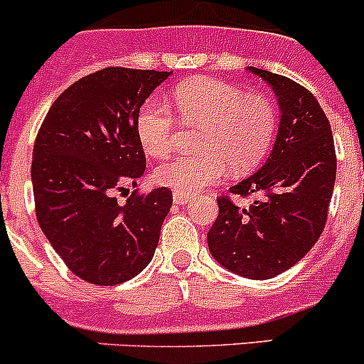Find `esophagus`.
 Returning a JSON list of instances; mask_svg holds the SVG:
<instances>
[{
  "label": "esophagus",
  "mask_w": 364,
  "mask_h": 364,
  "mask_svg": "<svg viewBox=\"0 0 364 364\" xmlns=\"http://www.w3.org/2000/svg\"><path fill=\"white\" fill-rule=\"evenodd\" d=\"M172 200H174V204H179V205H185L188 204L190 200H192V197L185 196V193H179V192H174L172 193Z\"/></svg>",
  "instance_id": "34e87169"
}]
</instances>
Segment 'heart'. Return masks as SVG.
<instances>
[{"label":"heart","mask_w":364,"mask_h":364,"mask_svg":"<svg viewBox=\"0 0 364 364\" xmlns=\"http://www.w3.org/2000/svg\"><path fill=\"white\" fill-rule=\"evenodd\" d=\"M172 104L183 124L203 128L196 156L179 155L155 171V181L174 192L193 196L216 185L227 168L241 174L266 156L278 127L277 107L262 95L211 77H196L172 93ZM137 139L146 155L161 159L172 149L176 117L168 105L149 100L137 116Z\"/></svg>","instance_id":"heart-1"}]
</instances>
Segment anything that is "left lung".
<instances>
[{"instance_id":"left-lung-1","label":"left lung","mask_w":364,"mask_h":364,"mask_svg":"<svg viewBox=\"0 0 364 364\" xmlns=\"http://www.w3.org/2000/svg\"><path fill=\"white\" fill-rule=\"evenodd\" d=\"M274 91L280 124L266 164L230 186L234 196H255L248 208L218 199L208 232L213 259L225 269L267 280L291 269L324 230L336 178L331 124L317 98L278 73L248 67Z\"/></svg>"}]
</instances>
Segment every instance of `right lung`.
Here are the masks:
<instances>
[{
	"mask_svg": "<svg viewBox=\"0 0 364 364\" xmlns=\"http://www.w3.org/2000/svg\"><path fill=\"white\" fill-rule=\"evenodd\" d=\"M171 72L111 67L73 82L56 98L33 148L36 220L75 277L117 285L141 273L155 255L171 211L168 188L132 193L146 156L137 139L142 104Z\"/></svg>",
	"mask_w": 364,
	"mask_h": 364,
	"instance_id": "1",
	"label": "right lung"
}]
</instances>
